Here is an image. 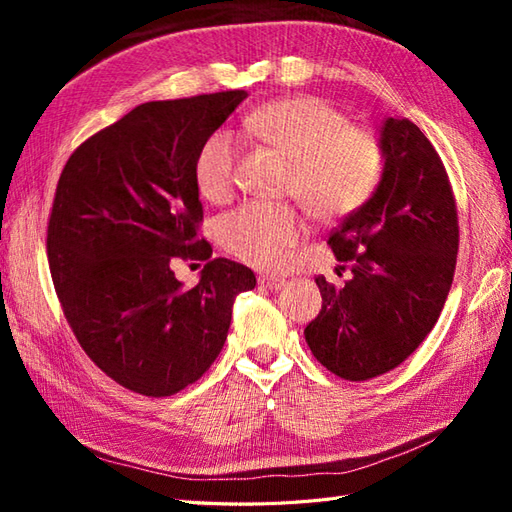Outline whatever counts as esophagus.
Instances as JSON below:
<instances>
[{
	"instance_id": "obj_1",
	"label": "esophagus",
	"mask_w": 512,
	"mask_h": 512,
	"mask_svg": "<svg viewBox=\"0 0 512 512\" xmlns=\"http://www.w3.org/2000/svg\"><path fill=\"white\" fill-rule=\"evenodd\" d=\"M259 286L266 288V290H281V288L286 286V279L273 277V275H264V277H259Z\"/></svg>"
}]
</instances>
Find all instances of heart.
<instances>
[{
  "mask_svg": "<svg viewBox=\"0 0 512 512\" xmlns=\"http://www.w3.org/2000/svg\"><path fill=\"white\" fill-rule=\"evenodd\" d=\"M239 134L259 140L292 160L288 191L319 220H339L372 198L383 176V149L374 134L347 127L314 96L270 101L239 121ZM235 138L217 129L200 147L195 180L206 200L231 198L237 167ZM303 215L284 204L250 202L222 220V242L242 262L275 268L306 237Z\"/></svg>",
  "mask_w": 512,
  "mask_h": 512,
  "instance_id": "obj_1",
  "label": "heart"
}]
</instances>
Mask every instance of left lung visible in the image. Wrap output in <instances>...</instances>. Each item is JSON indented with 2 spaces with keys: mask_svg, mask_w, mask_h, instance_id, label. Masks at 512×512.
<instances>
[{
  "mask_svg": "<svg viewBox=\"0 0 512 512\" xmlns=\"http://www.w3.org/2000/svg\"><path fill=\"white\" fill-rule=\"evenodd\" d=\"M383 176L328 244L350 281L317 277L321 312L303 334L314 358L345 380L398 367L436 325L458 257V211L436 149L409 118L378 127ZM345 266H339L345 270Z\"/></svg>",
  "mask_w": 512,
  "mask_h": 512,
  "instance_id": "8db88e82",
  "label": "left lung"
}]
</instances>
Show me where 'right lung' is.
Segmentation results:
<instances>
[{
    "label": "right lung",
    "instance_id": "obj_1",
    "mask_svg": "<svg viewBox=\"0 0 512 512\" xmlns=\"http://www.w3.org/2000/svg\"><path fill=\"white\" fill-rule=\"evenodd\" d=\"M244 90L151 101L74 151L48 222L54 288L81 347L118 385L162 398L195 383L222 352L253 270L209 259L195 160ZM206 258L195 289L170 270Z\"/></svg>",
    "mask_w": 512,
    "mask_h": 512
}]
</instances>
